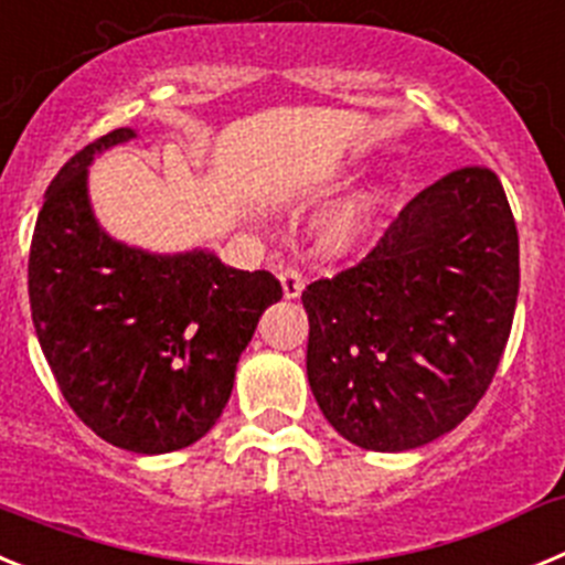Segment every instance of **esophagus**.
<instances>
[{"instance_id": "1", "label": "esophagus", "mask_w": 565, "mask_h": 565, "mask_svg": "<svg viewBox=\"0 0 565 565\" xmlns=\"http://www.w3.org/2000/svg\"><path fill=\"white\" fill-rule=\"evenodd\" d=\"M279 282H282V294H286V299H297L305 288V279L297 268H282V271H279Z\"/></svg>"}]
</instances>
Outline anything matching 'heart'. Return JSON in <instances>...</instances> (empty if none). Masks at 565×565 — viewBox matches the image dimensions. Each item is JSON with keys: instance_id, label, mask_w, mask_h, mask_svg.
<instances>
[{"instance_id": "1", "label": "heart", "mask_w": 565, "mask_h": 565, "mask_svg": "<svg viewBox=\"0 0 565 565\" xmlns=\"http://www.w3.org/2000/svg\"><path fill=\"white\" fill-rule=\"evenodd\" d=\"M377 204H381V193L370 190V193H361L355 195L353 201H347V204L335 212L322 237L324 248H328L330 255H344V252H350V248L361 241L366 226L375 218Z\"/></svg>"}]
</instances>
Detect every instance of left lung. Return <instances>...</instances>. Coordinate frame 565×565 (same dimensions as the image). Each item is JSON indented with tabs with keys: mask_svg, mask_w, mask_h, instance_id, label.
Here are the masks:
<instances>
[{
	"mask_svg": "<svg viewBox=\"0 0 565 565\" xmlns=\"http://www.w3.org/2000/svg\"><path fill=\"white\" fill-rule=\"evenodd\" d=\"M515 299L519 230L499 175L454 170L403 206L359 266L302 291L310 392L359 448H420L482 401Z\"/></svg>",
	"mask_w": 565,
	"mask_h": 565,
	"instance_id": "left-lung-1",
	"label": "left lung"
}]
</instances>
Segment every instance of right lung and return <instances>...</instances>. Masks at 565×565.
<instances>
[{
  "label": "right lung",
  "mask_w": 565,
  "mask_h": 565,
  "mask_svg": "<svg viewBox=\"0 0 565 565\" xmlns=\"http://www.w3.org/2000/svg\"><path fill=\"white\" fill-rule=\"evenodd\" d=\"M117 128L77 151L46 188L30 246V310L61 395L97 437L170 454L224 412L237 359L282 286L215 252L157 255L108 235L89 201V164Z\"/></svg>",
  "instance_id": "obj_1"
}]
</instances>
